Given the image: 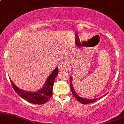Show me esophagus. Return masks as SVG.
<instances>
[{
  "mask_svg": "<svg viewBox=\"0 0 124 124\" xmlns=\"http://www.w3.org/2000/svg\"><path fill=\"white\" fill-rule=\"evenodd\" d=\"M58 68L60 70H68L69 68V62L68 61H64L61 62L58 66Z\"/></svg>",
  "mask_w": 124,
  "mask_h": 124,
  "instance_id": "34e87169",
  "label": "esophagus"
}]
</instances>
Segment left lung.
Listing matches in <instances>:
<instances>
[{"mask_svg": "<svg viewBox=\"0 0 124 124\" xmlns=\"http://www.w3.org/2000/svg\"><path fill=\"white\" fill-rule=\"evenodd\" d=\"M70 89H71V91H72V94H73V96L75 97L76 99L80 102V103L83 104H87L89 103H94V102L96 101L97 100L100 99V98H97V99H85V98L81 97L79 96H78L76 92H75V90H74L73 86L72 85V77L70 76ZM105 96V95H104Z\"/></svg>", "mask_w": 124, "mask_h": 124, "instance_id": "8db88e82", "label": "left lung"}]
</instances>
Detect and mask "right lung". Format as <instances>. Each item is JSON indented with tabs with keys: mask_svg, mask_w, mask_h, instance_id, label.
Instances as JSON below:
<instances>
[{
	"mask_svg": "<svg viewBox=\"0 0 124 124\" xmlns=\"http://www.w3.org/2000/svg\"><path fill=\"white\" fill-rule=\"evenodd\" d=\"M58 74V68H56L46 79L44 86L37 92H30L19 89L10 80L14 90L25 100L35 104H43L48 101L52 96L54 80Z\"/></svg>",
	"mask_w": 124,
	"mask_h": 124,
	"instance_id": "obj_1",
	"label": "right lung"
}]
</instances>
